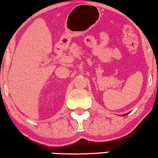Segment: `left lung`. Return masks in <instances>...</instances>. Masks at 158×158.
<instances>
[{"label":"left lung","mask_w":158,"mask_h":158,"mask_svg":"<svg viewBox=\"0 0 158 158\" xmlns=\"http://www.w3.org/2000/svg\"><path fill=\"white\" fill-rule=\"evenodd\" d=\"M127 114H123V116H125V115H127Z\"/></svg>","instance_id":"8db88e82"}]
</instances>
